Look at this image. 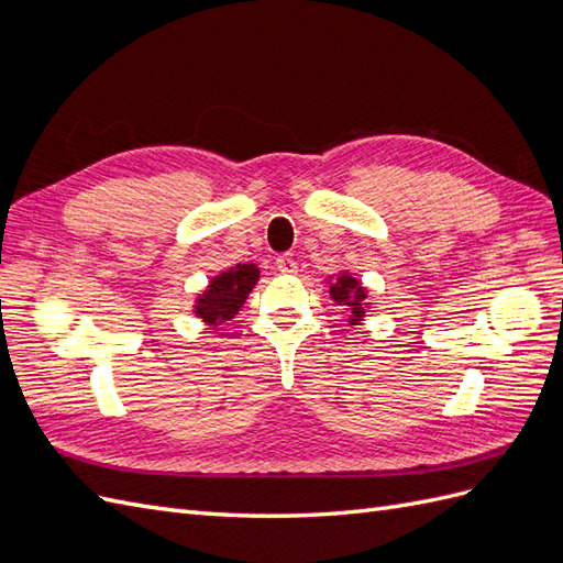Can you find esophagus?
I'll return each instance as SVG.
<instances>
[{
	"label": "esophagus",
	"instance_id": "obj_1",
	"mask_svg": "<svg viewBox=\"0 0 563 563\" xmlns=\"http://www.w3.org/2000/svg\"><path fill=\"white\" fill-rule=\"evenodd\" d=\"M277 267H279V272H282V275H296V272H298V263L291 258V255H279V258H277Z\"/></svg>",
	"mask_w": 563,
	"mask_h": 563
}]
</instances>
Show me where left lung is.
Masks as SVG:
<instances>
[{
  "label": "left lung",
  "mask_w": 563,
  "mask_h": 563,
  "mask_svg": "<svg viewBox=\"0 0 563 563\" xmlns=\"http://www.w3.org/2000/svg\"><path fill=\"white\" fill-rule=\"evenodd\" d=\"M329 284V296L335 305H343V308L347 310L345 314V321L347 327H360V323L364 321L368 308H371V296H368V288L352 277L350 272H338L335 277H329L327 279Z\"/></svg>",
  "instance_id": "left-lung-1"
}]
</instances>
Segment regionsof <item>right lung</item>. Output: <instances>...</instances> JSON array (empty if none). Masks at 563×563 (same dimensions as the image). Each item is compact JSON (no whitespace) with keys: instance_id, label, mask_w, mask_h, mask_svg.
Masks as SVG:
<instances>
[{"instance_id":"1","label":"right lung","mask_w":563,"mask_h":563,"mask_svg":"<svg viewBox=\"0 0 563 563\" xmlns=\"http://www.w3.org/2000/svg\"><path fill=\"white\" fill-rule=\"evenodd\" d=\"M261 279V269L253 263H240L220 275L211 277L201 294H197L192 312L201 323L209 329L220 327V323L230 321L234 314H240L249 294Z\"/></svg>"}]
</instances>
